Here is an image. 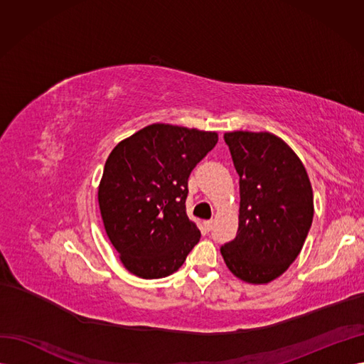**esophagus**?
Instances as JSON below:
<instances>
[{
    "instance_id": "esophagus-1",
    "label": "esophagus",
    "mask_w": 364,
    "mask_h": 364,
    "mask_svg": "<svg viewBox=\"0 0 364 364\" xmlns=\"http://www.w3.org/2000/svg\"><path fill=\"white\" fill-rule=\"evenodd\" d=\"M213 220H206V222H205V228L208 229V230H211L213 229Z\"/></svg>"
}]
</instances>
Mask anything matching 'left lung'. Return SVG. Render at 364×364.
Returning <instances> with one entry per match:
<instances>
[{"instance_id":"obj_1","label":"left lung","mask_w":364,"mask_h":364,"mask_svg":"<svg viewBox=\"0 0 364 364\" xmlns=\"http://www.w3.org/2000/svg\"><path fill=\"white\" fill-rule=\"evenodd\" d=\"M240 176L237 237L220 252L228 269L249 284H269L299 255L311 228L310 178L287 142L269 132H228Z\"/></svg>"}]
</instances>
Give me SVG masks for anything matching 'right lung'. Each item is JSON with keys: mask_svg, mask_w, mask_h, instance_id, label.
Listing matches in <instances>:
<instances>
[{"mask_svg": "<svg viewBox=\"0 0 364 364\" xmlns=\"http://www.w3.org/2000/svg\"><path fill=\"white\" fill-rule=\"evenodd\" d=\"M217 141L215 132L156 123L111 151L98 205L109 240L135 277H168L199 243L185 209L188 178Z\"/></svg>", "mask_w": 364, "mask_h": 364, "instance_id": "1", "label": "right lung"}]
</instances>
